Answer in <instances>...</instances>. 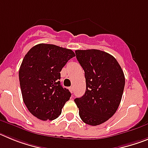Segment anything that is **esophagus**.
<instances>
[{
  "mask_svg": "<svg viewBox=\"0 0 148 148\" xmlns=\"http://www.w3.org/2000/svg\"><path fill=\"white\" fill-rule=\"evenodd\" d=\"M70 91L71 92V93H73V92H74V90H73V87H70Z\"/></svg>",
  "mask_w": 148,
  "mask_h": 148,
  "instance_id": "1",
  "label": "esophagus"
}]
</instances>
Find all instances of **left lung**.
I'll return each mask as SVG.
<instances>
[{
	"label": "left lung",
	"mask_w": 148,
	"mask_h": 148,
	"mask_svg": "<svg viewBox=\"0 0 148 148\" xmlns=\"http://www.w3.org/2000/svg\"><path fill=\"white\" fill-rule=\"evenodd\" d=\"M75 55L84 71L86 91L74 101L84 122L99 125L118 109L125 88V75L116 58L104 51L75 50Z\"/></svg>",
	"instance_id": "left-lung-1"
}]
</instances>
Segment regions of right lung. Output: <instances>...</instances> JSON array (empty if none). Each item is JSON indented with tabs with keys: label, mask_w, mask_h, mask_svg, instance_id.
Listing matches in <instances>:
<instances>
[{
	"label": "right lung",
	"mask_w": 148,
	"mask_h": 148,
	"mask_svg": "<svg viewBox=\"0 0 148 148\" xmlns=\"http://www.w3.org/2000/svg\"><path fill=\"white\" fill-rule=\"evenodd\" d=\"M71 49L53 44H39L29 50L19 69L23 102L36 118L54 120L70 99L69 90L61 85L62 68L75 57Z\"/></svg>",
	"instance_id": "right-lung-1"
}]
</instances>
